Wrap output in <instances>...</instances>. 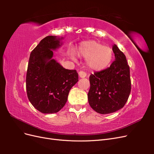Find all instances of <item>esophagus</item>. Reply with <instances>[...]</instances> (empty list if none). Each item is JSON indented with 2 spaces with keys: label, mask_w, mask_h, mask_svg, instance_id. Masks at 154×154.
I'll use <instances>...</instances> for the list:
<instances>
[{
  "label": "esophagus",
  "mask_w": 154,
  "mask_h": 154,
  "mask_svg": "<svg viewBox=\"0 0 154 154\" xmlns=\"http://www.w3.org/2000/svg\"><path fill=\"white\" fill-rule=\"evenodd\" d=\"M78 74H79V76H80V78H85L87 74L85 72H83V71H80L78 72Z\"/></svg>",
  "instance_id": "1"
}]
</instances>
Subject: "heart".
<instances>
[{
    "label": "heart",
    "mask_w": 154,
    "mask_h": 154,
    "mask_svg": "<svg viewBox=\"0 0 154 154\" xmlns=\"http://www.w3.org/2000/svg\"><path fill=\"white\" fill-rule=\"evenodd\" d=\"M77 54L80 57L87 58V67L95 71L106 69L113 58L112 49L94 40L82 42L78 48ZM71 57L72 60H75L74 54H71Z\"/></svg>",
    "instance_id": "heart-1"
}]
</instances>
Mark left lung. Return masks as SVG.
<instances>
[{"mask_svg":"<svg viewBox=\"0 0 154 154\" xmlns=\"http://www.w3.org/2000/svg\"><path fill=\"white\" fill-rule=\"evenodd\" d=\"M115 60L110 67L91 74L88 100L96 112L107 114L124 106L131 90L130 68L125 55L116 44L112 45Z\"/></svg>","mask_w":154,"mask_h":154,"instance_id":"obj_1","label":"left lung"}]
</instances>
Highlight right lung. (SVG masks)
<instances>
[{
	"instance_id": "obj_1",
	"label": "right lung",
	"mask_w": 154,
	"mask_h": 154,
	"mask_svg": "<svg viewBox=\"0 0 154 154\" xmlns=\"http://www.w3.org/2000/svg\"><path fill=\"white\" fill-rule=\"evenodd\" d=\"M63 37L48 36L31 51L26 74L28 99L44 114L57 113L66 103L69 92L78 81L76 70L63 68L54 59Z\"/></svg>"
}]
</instances>
